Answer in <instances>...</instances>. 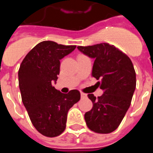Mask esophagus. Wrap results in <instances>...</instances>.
<instances>
[{"mask_svg": "<svg viewBox=\"0 0 153 153\" xmlns=\"http://www.w3.org/2000/svg\"><path fill=\"white\" fill-rule=\"evenodd\" d=\"M80 96H81V98H86V93H80Z\"/></svg>", "mask_w": 153, "mask_h": 153, "instance_id": "34e87169", "label": "esophagus"}]
</instances>
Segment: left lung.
<instances>
[{"instance_id":"1","label":"left lung","mask_w":153,"mask_h":153,"mask_svg":"<svg viewBox=\"0 0 153 153\" xmlns=\"http://www.w3.org/2000/svg\"><path fill=\"white\" fill-rule=\"evenodd\" d=\"M79 51L94 58L92 76L103 94H88L93 108L84 115L86 126L97 133H110L118 128L132 101L136 86V72L129 57L113 45L102 43L78 46Z\"/></svg>"}]
</instances>
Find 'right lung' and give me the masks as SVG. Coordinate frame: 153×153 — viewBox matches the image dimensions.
I'll use <instances>...</instances> for the list:
<instances>
[{
    "instance_id": "right-lung-1",
    "label": "right lung",
    "mask_w": 153,
    "mask_h": 153,
    "mask_svg": "<svg viewBox=\"0 0 153 153\" xmlns=\"http://www.w3.org/2000/svg\"><path fill=\"white\" fill-rule=\"evenodd\" d=\"M76 47L42 41L26 55L19 68L23 103L33 126L47 137L60 136L65 130L69 109L80 99L77 90L62 93L53 86L60 74V60Z\"/></svg>"
}]
</instances>
